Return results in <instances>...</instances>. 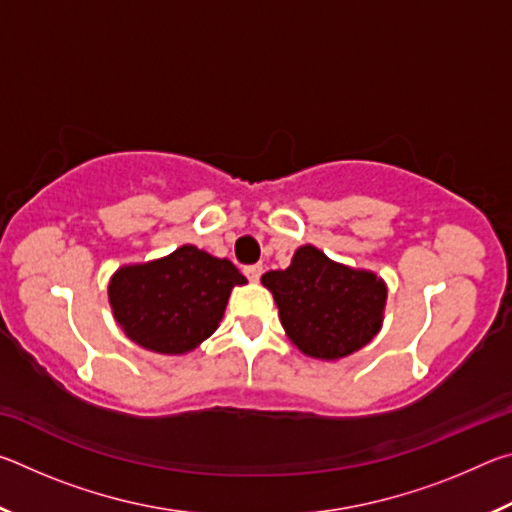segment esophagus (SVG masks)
<instances>
[{"label": "esophagus", "instance_id": "esophagus-1", "mask_svg": "<svg viewBox=\"0 0 512 512\" xmlns=\"http://www.w3.org/2000/svg\"><path fill=\"white\" fill-rule=\"evenodd\" d=\"M244 273H246V277H248L250 282H257L259 277H262V273H264V266L262 264H250V266L244 268Z\"/></svg>", "mask_w": 512, "mask_h": 512}]
</instances>
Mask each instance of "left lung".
Returning a JSON list of instances; mask_svg holds the SVG:
<instances>
[{
	"instance_id": "obj_1",
	"label": "left lung",
	"mask_w": 512,
	"mask_h": 512,
	"mask_svg": "<svg viewBox=\"0 0 512 512\" xmlns=\"http://www.w3.org/2000/svg\"><path fill=\"white\" fill-rule=\"evenodd\" d=\"M282 327L298 348L316 359H341L379 332L386 284L375 273L354 271L302 246L284 271H268Z\"/></svg>"
}]
</instances>
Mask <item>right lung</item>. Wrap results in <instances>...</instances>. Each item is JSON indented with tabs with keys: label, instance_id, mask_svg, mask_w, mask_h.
Here are the masks:
<instances>
[{
	"label": "right lung",
	"instance_id": "right-lung-1",
	"mask_svg": "<svg viewBox=\"0 0 512 512\" xmlns=\"http://www.w3.org/2000/svg\"><path fill=\"white\" fill-rule=\"evenodd\" d=\"M235 284H246L230 259L180 246L149 264L112 275L108 298L128 339L160 354H183L210 336Z\"/></svg>",
	"mask_w": 512,
	"mask_h": 512
}]
</instances>
